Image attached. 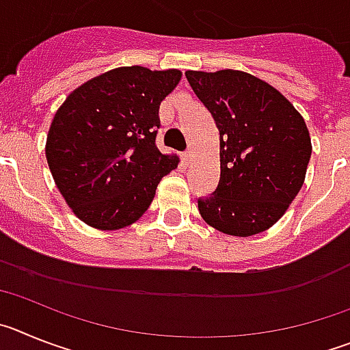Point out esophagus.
Listing matches in <instances>:
<instances>
[{"label": "esophagus", "instance_id": "1", "mask_svg": "<svg viewBox=\"0 0 350 350\" xmlns=\"http://www.w3.org/2000/svg\"><path fill=\"white\" fill-rule=\"evenodd\" d=\"M191 159H193V152H191V150H185V152L182 154V161H184V165L185 166L189 165Z\"/></svg>", "mask_w": 350, "mask_h": 350}]
</instances>
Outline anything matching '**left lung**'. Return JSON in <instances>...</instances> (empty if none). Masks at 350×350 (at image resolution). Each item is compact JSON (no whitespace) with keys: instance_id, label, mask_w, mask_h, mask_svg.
<instances>
[{"instance_id":"left-lung-1","label":"left lung","mask_w":350,"mask_h":350,"mask_svg":"<svg viewBox=\"0 0 350 350\" xmlns=\"http://www.w3.org/2000/svg\"><path fill=\"white\" fill-rule=\"evenodd\" d=\"M219 129L221 178L198 200L203 221L252 237L282 217L301 189L312 154L305 119L280 91L240 70L185 71Z\"/></svg>"}]
</instances>
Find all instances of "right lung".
I'll return each instance as SVG.
<instances>
[{
	"label": "right lung",
	"mask_w": 350,
	"mask_h": 350,
	"mask_svg": "<svg viewBox=\"0 0 350 350\" xmlns=\"http://www.w3.org/2000/svg\"><path fill=\"white\" fill-rule=\"evenodd\" d=\"M180 70L120 66L68 94L49 128L45 156L66 205L91 228L131 226L178 166L156 147L159 105L177 88Z\"/></svg>",
	"instance_id": "obj_1"
}]
</instances>
